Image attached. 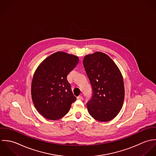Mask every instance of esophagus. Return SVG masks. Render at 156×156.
I'll use <instances>...</instances> for the list:
<instances>
[{
    "mask_svg": "<svg viewBox=\"0 0 156 156\" xmlns=\"http://www.w3.org/2000/svg\"><path fill=\"white\" fill-rule=\"evenodd\" d=\"M83 99V97L82 96H81V95H80V96H78L77 97V99H78V100H82Z\"/></svg>",
    "mask_w": 156,
    "mask_h": 156,
    "instance_id": "esophagus-1",
    "label": "esophagus"
}]
</instances>
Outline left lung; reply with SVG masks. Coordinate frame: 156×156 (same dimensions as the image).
<instances>
[{
  "label": "left lung",
  "mask_w": 156,
  "mask_h": 156,
  "mask_svg": "<svg viewBox=\"0 0 156 156\" xmlns=\"http://www.w3.org/2000/svg\"><path fill=\"white\" fill-rule=\"evenodd\" d=\"M83 64L92 89L87 103L89 114L100 122L115 118L124 103L123 78L113 61L106 54L97 52L86 55Z\"/></svg>",
  "instance_id": "obj_1"
}]
</instances>
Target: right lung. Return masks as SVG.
<instances>
[{
	"instance_id": "add662e5",
	"label": "right lung",
	"mask_w": 156,
	"mask_h": 156,
	"mask_svg": "<svg viewBox=\"0 0 156 156\" xmlns=\"http://www.w3.org/2000/svg\"><path fill=\"white\" fill-rule=\"evenodd\" d=\"M78 62V57L58 52L37 69L32 82V99L37 110L45 118L54 121L62 118L76 101L67 76Z\"/></svg>"
}]
</instances>
